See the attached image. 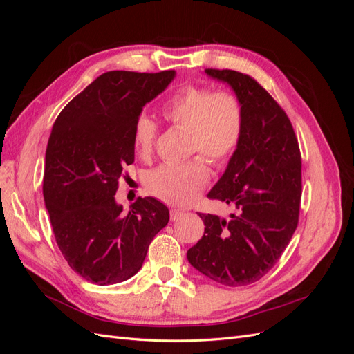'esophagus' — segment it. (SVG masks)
I'll use <instances>...</instances> for the list:
<instances>
[{
    "label": "esophagus",
    "mask_w": 354,
    "mask_h": 354,
    "mask_svg": "<svg viewBox=\"0 0 354 354\" xmlns=\"http://www.w3.org/2000/svg\"><path fill=\"white\" fill-rule=\"evenodd\" d=\"M183 214H185V211H181V209H171L169 211V216H171V220H173V221L178 220L181 216H183Z\"/></svg>",
    "instance_id": "obj_1"
}]
</instances>
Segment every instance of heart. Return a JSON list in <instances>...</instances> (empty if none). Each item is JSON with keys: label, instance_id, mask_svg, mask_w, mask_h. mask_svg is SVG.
<instances>
[{"label": "heart", "instance_id": "obj_1", "mask_svg": "<svg viewBox=\"0 0 354 354\" xmlns=\"http://www.w3.org/2000/svg\"><path fill=\"white\" fill-rule=\"evenodd\" d=\"M164 120L180 130H187L190 155L183 164L160 165L145 177V187L152 196L171 205H187L209 181V167L226 165L242 142L245 113L241 99L226 90L189 85L162 104ZM159 128L149 116H138L133 130L137 155L151 159ZM205 156V158L200 156Z\"/></svg>", "mask_w": 354, "mask_h": 354}]
</instances>
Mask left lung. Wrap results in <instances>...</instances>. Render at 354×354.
<instances>
[{"label":"left lung","instance_id":"1","mask_svg":"<svg viewBox=\"0 0 354 354\" xmlns=\"http://www.w3.org/2000/svg\"><path fill=\"white\" fill-rule=\"evenodd\" d=\"M205 72L227 82L241 99L245 128L236 153L208 194L234 212L227 220L199 212L205 232L187 260L212 281L243 286L273 269L298 226L301 153L288 115L252 77L230 69Z\"/></svg>","mask_w":354,"mask_h":354}]
</instances>
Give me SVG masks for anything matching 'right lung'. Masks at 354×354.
<instances>
[{
	"label": "right lung",
	"instance_id": "obj_1",
	"mask_svg": "<svg viewBox=\"0 0 354 354\" xmlns=\"http://www.w3.org/2000/svg\"><path fill=\"white\" fill-rule=\"evenodd\" d=\"M174 75L102 73L53 125L42 194L59 250L85 281L113 285L130 279L169 220L168 208L151 196L137 198L122 214L115 194L124 168L134 162L137 118Z\"/></svg>",
	"mask_w": 354,
	"mask_h": 354
}]
</instances>
